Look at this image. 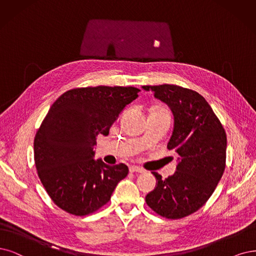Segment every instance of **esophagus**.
Instances as JSON below:
<instances>
[{"instance_id": "34e87169", "label": "esophagus", "mask_w": 256, "mask_h": 256, "mask_svg": "<svg viewBox=\"0 0 256 256\" xmlns=\"http://www.w3.org/2000/svg\"><path fill=\"white\" fill-rule=\"evenodd\" d=\"M130 172H132V173H135V172H137V173H144L146 171H144V168H140V166H130Z\"/></svg>"}]
</instances>
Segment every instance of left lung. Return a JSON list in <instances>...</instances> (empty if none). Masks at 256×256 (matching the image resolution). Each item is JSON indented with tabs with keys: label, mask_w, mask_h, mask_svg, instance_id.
<instances>
[{
	"label": "left lung",
	"mask_w": 256,
	"mask_h": 256,
	"mask_svg": "<svg viewBox=\"0 0 256 256\" xmlns=\"http://www.w3.org/2000/svg\"><path fill=\"white\" fill-rule=\"evenodd\" d=\"M166 103L174 117L168 148L178 154L176 172L162 179L156 172V186L146 202L158 215L182 218L196 212L213 194L226 168V136L209 103L198 92L178 85H146Z\"/></svg>",
	"instance_id": "left-lung-1"
}]
</instances>
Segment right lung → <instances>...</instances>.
Here are the masks:
<instances>
[{
	"label": "right lung",
	"instance_id": "obj_1",
	"mask_svg": "<svg viewBox=\"0 0 256 256\" xmlns=\"http://www.w3.org/2000/svg\"><path fill=\"white\" fill-rule=\"evenodd\" d=\"M139 92L132 86L74 88L50 106L34 137V164L47 194L62 210L76 216L94 213L126 177V164L94 160V146Z\"/></svg>",
	"mask_w": 256,
	"mask_h": 256
}]
</instances>
